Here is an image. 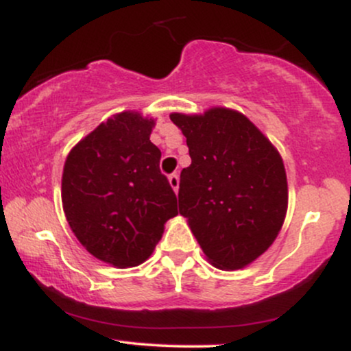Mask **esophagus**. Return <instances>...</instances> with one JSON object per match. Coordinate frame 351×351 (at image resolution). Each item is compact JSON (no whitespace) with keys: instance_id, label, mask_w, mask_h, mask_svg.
<instances>
[{"instance_id":"1","label":"esophagus","mask_w":351,"mask_h":351,"mask_svg":"<svg viewBox=\"0 0 351 351\" xmlns=\"http://www.w3.org/2000/svg\"><path fill=\"white\" fill-rule=\"evenodd\" d=\"M168 181H170V186L175 189V193H178V188H180V176L176 175V173H171L170 176H168Z\"/></svg>"}]
</instances>
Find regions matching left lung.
<instances>
[{"instance_id": "8db88e82", "label": "left lung", "mask_w": 351, "mask_h": 351, "mask_svg": "<svg viewBox=\"0 0 351 351\" xmlns=\"http://www.w3.org/2000/svg\"><path fill=\"white\" fill-rule=\"evenodd\" d=\"M186 136L191 165L180 175V215L208 261L243 269L269 249L287 213V176L279 152L247 117L215 107L171 114Z\"/></svg>"}]
</instances>
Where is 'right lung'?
Returning <instances> with one entry per match:
<instances>
[{"instance_id": "right-lung-1", "label": "right lung", "mask_w": 351, "mask_h": 351, "mask_svg": "<svg viewBox=\"0 0 351 351\" xmlns=\"http://www.w3.org/2000/svg\"><path fill=\"white\" fill-rule=\"evenodd\" d=\"M155 120L122 112L72 148L62 173V208L79 243L115 267L152 256L165 223L178 215L176 195L150 142Z\"/></svg>"}]
</instances>
